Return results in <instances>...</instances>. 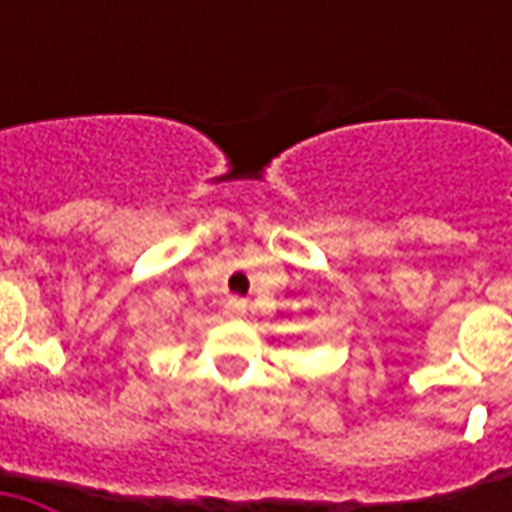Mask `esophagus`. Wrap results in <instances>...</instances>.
Listing matches in <instances>:
<instances>
[{
  "label": "esophagus",
  "instance_id": "obj_1",
  "mask_svg": "<svg viewBox=\"0 0 512 512\" xmlns=\"http://www.w3.org/2000/svg\"><path fill=\"white\" fill-rule=\"evenodd\" d=\"M242 313H245L242 302H230V305H227V316H242Z\"/></svg>",
  "mask_w": 512,
  "mask_h": 512
}]
</instances>
